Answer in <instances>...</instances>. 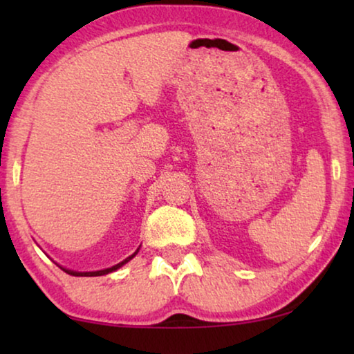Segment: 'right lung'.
<instances>
[{
	"label": "right lung",
	"mask_w": 354,
	"mask_h": 354,
	"mask_svg": "<svg viewBox=\"0 0 354 354\" xmlns=\"http://www.w3.org/2000/svg\"><path fill=\"white\" fill-rule=\"evenodd\" d=\"M140 250V248H138ZM138 250L135 251V253L132 254V256H129L127 259H124L122 263H119V264H115V266H113V268H108V269H103V270H93V272H77V270H71V269H66V268H59L64 270V272H67V274H71V275H75V277H96V275H106V274H109V272H114V270H118L119 268H122V266L125 264V263H129L130 259L133 258L135 254L138 253Z\"/></svg>",
	"instance_id": "obj_1"
}]
</instances>
